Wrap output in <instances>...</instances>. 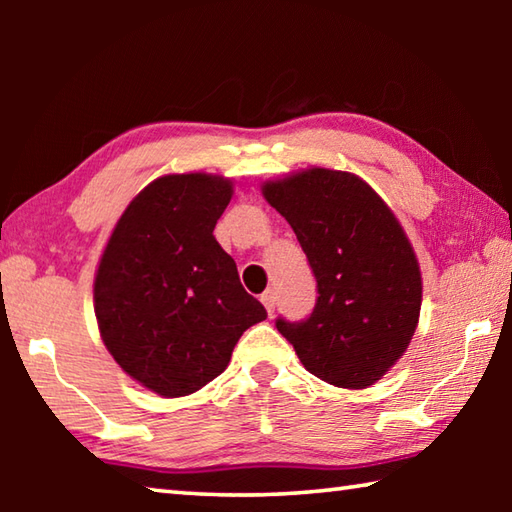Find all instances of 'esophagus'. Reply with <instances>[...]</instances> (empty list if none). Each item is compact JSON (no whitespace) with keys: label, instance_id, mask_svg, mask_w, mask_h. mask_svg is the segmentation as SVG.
<instances>
[{"label":"esophagus","instance_id":"esophagus-1","mask_svg":"<svg viewBox=\"0 0 512 512\" xmlns=\"http://www.w3.org/2000/svg\"><path fill=\"white\" fill-rule=\"evenodd\" d=\"M259 300H262V305L266 307L268 314H273V311H275V293L273 291H264L262 298H259Z\"/></svg>","mask_w":512,"mask_h":512}]
</instances>
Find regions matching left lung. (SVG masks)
I'll use <instances>...</instances> for the list:
<instances>
[{
	"instance_id": "obj_1",
	"label": "left lung",
	"mask_w": 512,
	"mask_h": 512,
	"mask_svg": "<svg viewBox=\"0 0 512 512\" xmlns=\"http://www.w3.org/2000/svg\"><path fill=\"white\" fill-rule=\"evenodd\" d=\"M262 194L296 232L318 291L309 318L275 327L311 375L372 386L409 348L420 318V264L400 221L348 171L305 169L268 180Z\"/></svg>"
}]
</instances>
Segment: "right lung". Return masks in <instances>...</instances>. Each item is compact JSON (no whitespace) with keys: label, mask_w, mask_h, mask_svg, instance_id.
<instances>
[{"label":"right lung","mask_w":512,"mask_h":512,"mask_svg":"<svg viewBox=\"0 0 512 512\" xmlns=\"http://www.w3.org/2000/svg\"><path fill=\"white\" fill-rule=\"evenodd\" d=\"M232 183L169 173L126 207L94 277V314L119 368L162 397H183L228 368L248 327L266 318L214 239Z\"/></svg>","instance_id":"right-lung-1"}]
</instances>
